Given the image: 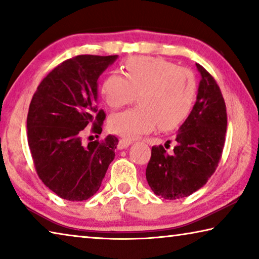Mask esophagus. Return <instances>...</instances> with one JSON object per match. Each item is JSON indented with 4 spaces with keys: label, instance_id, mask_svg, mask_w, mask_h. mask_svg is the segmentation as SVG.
Returning <instances> with one entry per match:
<instances>
[{
    "label": "esophagus",
    "instance_id": "obj_1",
    "mask_svg": "<svg viewBox=\"0 0 259 259\" xmlns=\"http://www.w3.org/2000/svg\"><path fill=\"white\" fill-rule=\"evenodd\" d=\"M131 140L130 139H125V138H121L119 142V145H117V148L119 150H123V148H126L129 145H131Z\"/></svg>",
    "mask_w": 259,
    "mask_h": 259
}]
</instances>
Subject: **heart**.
Here are the masks:
<instances>
[{
    "instance_id": "1",
    "label": "heart",
    "mask_w": 259,
    "mask_h": 259,
    "mask_svg": "<svg viewBox=\"0 0 259 259\" xmlns=\"http://www.w3.org/2000/svg\"><path fill=\"white\" fill-rule=\"evenodd\" d=\"M123 73L113 72L105 78L103 99L111 108H120L138 95L140 105L111 116L113 133L134 139L157 124L162 130L176 129L190 116L196 96V80L190 69L162 58L131 57Z\"/></svg>"
}]
</instances>
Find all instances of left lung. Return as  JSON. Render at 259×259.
Wrapping results in <instances>:
<instances>
[{"label":"left lung","mask_w":259,"mask_h":259,"mask_svg":"<svg viewBox=\"0 0 259 259\" xmlns=\"http://www.w3.org/2000/svg\"><path fill=\"white\" fill-rule=\"evenodd\" d=\"M196 68L201 74L196 102L176 134V146L170 153L162 145L153 146L146 168L148 185L166 200L185 198L200 190L212 176L224 148V98L211 74L199 64Z\"/></svg>","instance_id":"obj_1"}]
</instances>
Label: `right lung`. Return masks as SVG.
<instances>
[{"label": "right lung", "mask_w": 259, "mask_h": 259, "mask_svg": "<svg viewBox=\"0 0 259 259\" xmlns=\"http://www.w3.org/2000/svg\"><path fill=\"white\" fill-rule=\"evenodd\" d=\"M117 56L80 55L43 78L29 104L27 139L35 170L61 199L83 201L99 190L119 143L115 136L83 145L84 129L102 133L97 80Z\"/></svg>", "instance_id": "1"}]
</instances>
